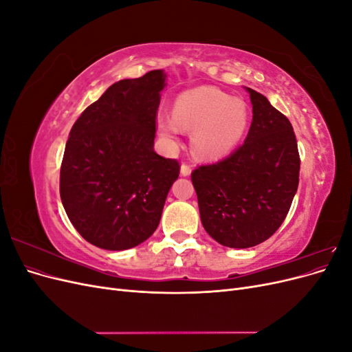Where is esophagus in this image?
<instances>
[{"mask_svg": "<svg viewBox=\"0 0 352 352\" xmlns=\"http://www.w3.org/2000/svg\"><path fill=\"white\" fill-rule=\"evenodd\" d=\"M190 172H192V170H190L189 166H186V164L180 166V175H182V176H189Z\"/></svg>", "mask_w": 352, "mask_h": 352, "instance_id": "obj_1", "label": "esophagus"}]
</instances>
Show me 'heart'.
Returning <instances> with one entry per match:
<instances>
[{
    "instance_id": "heart-1",
    "label": "heart",
    "mask_w": 352,
    "mask_h": 352,
    "mask_svg": "<svg viewBox=\"0 0 352 352\" xmlns=\"http://www.w3.org/2000/svg\"><path fill=\"white\" fill-rule=\"evenodd\" d=\"M248 105L214 87L182 92L175 102V116L160 113L157 127L164 140L177 145L182 131L192 133L194 154L207 162L226 157L247 132Z\"/></svg>"
}]
</instances>
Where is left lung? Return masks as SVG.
Listing matches in <instances>:
<instances>
[{"label": "left lung", "instance_id": "1", "mask_svg": "<svg viewBox=\"0 0 352 352\" xmlns=\"http://www.w3.org/2000/svg\"><path fill=\"white\" fill-rule=\"evenodd\" d=\"M247 140L228 158L201 166L190 179L201 223L229 248H251L283 223L300 182V154L291 122L251 88Z\"/></svg>", "mask_w": 352, "mask_h": 352}]
</instances>
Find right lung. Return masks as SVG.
Here are the masks:
<instances>
[{
  "label": "right lung",
  "mask_w": 352,
  "mask_h": 352,
  "mask_svg": "<svg viewBox=\"0 0 352 352\" xmlns=\"http://www.w3.org/2000/svg\"><path fill=\"white\" fill-rule=\"evenodd\" d=\"M164 70L113 83L73 124L60 170V197L83 239L109 251L155 232L179 163L154 151Z\"/></svg>",
  "instance_id": "right-lung-1"
}]
</instances>
